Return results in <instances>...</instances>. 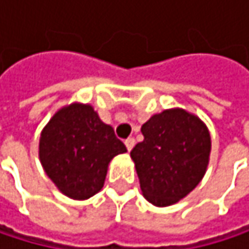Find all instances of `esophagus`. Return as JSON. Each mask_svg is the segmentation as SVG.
<instances>
[{"label":"esophagus","mask_w":249,"mask_h":249,"mask_svg":"<svg viewBox=\"0 0 249 249\" xmlns=\"http://www.w3.org/2000/svg\"><path fill=\"white\" fill-rule=\"evenodd\" d=\"M134 145H135V140H134V138H126V140H125V147H126L128 151H131Z\"/></svg>","instance_id":"1"}]
</instances>
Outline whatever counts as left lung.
Wrapping results in <instances>:
<instances>
[{
  "instance_id": "obj_1",
  "label": "left lung",
  "mask_w": 249,
  "mask_h": 249,
  "mask_svg": "<svg viewBox=\"0 0 249 249\" xmlns=\"http://www.w3.org/2000/svg\"><path fill=\"white\" fill-rule=\"evenodd\" d=\"M141 132L144 140L131 151L141 192L154 206H172L206 173L211 132L197 115L183 108L154 114L142 124Z\"/></svg>"
}]
</instances>
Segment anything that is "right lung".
I'll return each instance as SVG.
<instances>
[{
	"label": "right lung",
	"mask_w": 249,
	"mask_h": 249,
	"mask_svg": "<svg viewBox=\"0 0 249 249\" xmlns=\"http://www.w3.org/2000/svg\"><path fill=\"white\" fill-rule=\"evenodd\" d=\"M126 153L114 128L89 104L73 102L56 111L41 129L38 159L49 178L68 197L86 200L105 183L111 160Z\"/></svg>",
	"instance_id": "1"
}]
</instances>
